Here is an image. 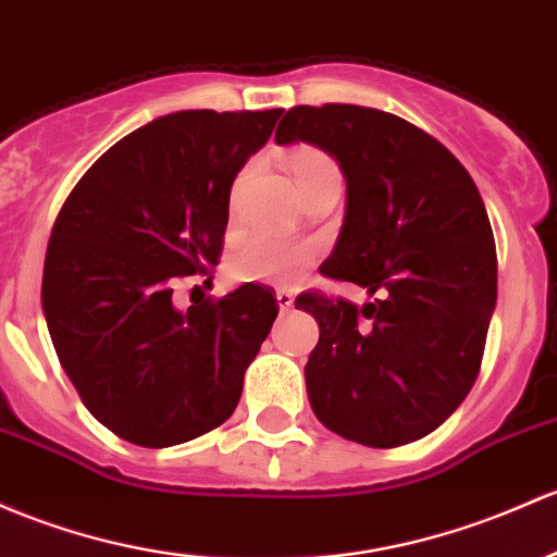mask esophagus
<instances>
[{
	"label": "esophagus",
	"mask_w": 557,
	"mask_h": 557,
	"mask_svg": "<svg viewBox=\"0 0 557 557\" xmlns=\"http://www.w3.org/2000/svg\"><path fill=\"white\" fill-rule=\"evenodd\" d=\"M294 294H290V290H285V288H280L277 290V307H280V312H290V309H294Z\"/></svg>",
	"instance_id": "obj_1"
}]
</instances>
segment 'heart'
Instances as JSON below:
<instances>
[{"label":"heart","instance_id":"b5f03b06","mask_svg":"<svg viewBox=\"0 0 557 557\" xmlns=\"http://www.w3.org/2000/svg\"><path fill=\"white\" fill-rule=\"evenodd\" d=\"M288 171L296 189H307L325 175H338L336 162L314 146H298L288 154ZM309 261L307 248H294L269 237H245L234 245L230 256V272L243 283H294L301 277Z\"/></svg>","mask_w":557,"mask_h":557}]
</instances>
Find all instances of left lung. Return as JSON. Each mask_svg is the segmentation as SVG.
I'll use <instances>...</instances> for the list:
<instances>
[{
	"mask_svg": "<svg viewBox=\"0 0 557 557\" xmlns=\"http://www.w3.org/2000/svg\"><path fill=\"white\" fill-rule=\"evenodd\" d=\"M280 146H320L347 178V213L320 272L373 296L357 307L309 296L312 411L371 448L430 435L475 384L496 307V248L480 191L430 133L352 103L294 107Z\"/></svg>",
	"mask_w": 557,
	"mask_h": 557,
	"instance_id": "8db88e82",
	"label": "left lung"
}]
</instances>
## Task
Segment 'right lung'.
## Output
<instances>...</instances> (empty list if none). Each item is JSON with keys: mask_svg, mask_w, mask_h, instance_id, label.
<instances>
[{"mask_svg": "<svg viewBox=\"0 0 557 557\" xmlns=\"http://www.w3.org/2000/svg\"><path fill=\"white\" fill-rule=\"evenodd\" d=\"M283 109L157 116L98 157L63 202L42 309L82 403L122 441L168 448L232 417L272 331V290L173 307V285L215 267L230 191Z\"/></svg>", "mask_w": 557, "mask_h": 557, "instance_id": "right-lung-1", "label": "right lung"}]
</instances>
